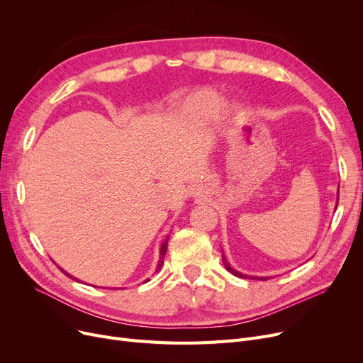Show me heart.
Returning a JSON list of instances; mask_svg holds the SVG:
<instances>
[{"mask_svg":"<svg viewBox=\"0 0 363 363\" xmlns=\"http://www.w3.org/2000/svg\"><path fill=\"white\" fill-rule=\"evenodd\" d=\"M221 99L213 89H199L184 101V112L195 119H208L217 115Z\"/></svg>","mask_w":363,"mask_h":363,"instance_id":"obj_1","label":"heart"}]
</instances>
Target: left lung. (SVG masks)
Here are the masks:
<instances>
[{
	"label": "left lung",
	"instance_id": "left-lung-1",
	"mask_svg": "<svg viewBox=\"0 0 363 363\" xmlns=\"http://www.w3.org/2000/svg\"><path fill=\"white\" fill-rule=\"evenodd\" d=\"M223 264H224V267H226V270H228V272H230L232 274L239 276V278H248V276H245V274H242V273L236 272L235 269H232V267H230V264H229V263H228V260H226V257H224V255H223ZM254 279H257V278H254ZM258 279H260V278H258ZM262 279H264V281H266V278H262Z\"/></svg>",
	"mask_w": 363,
	"mask_h": 363
}]
</instances>
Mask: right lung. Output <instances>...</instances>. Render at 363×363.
I'll list each match as a JSON object with an SVG mask.
<instances>
[{"label":"right lung","instance_id":"1","mask_svg":"<svg viewBox=\"0 0 363 363\" xmlns=\"http://www.w3.org/2000/svg\"><path fill=\"white\" fill-rule=\"evenodd\" d=\"M167 245H168V240H165V242L161 245V257H160V263H158V269H157V272L162 267V264H164V257H165V254H167ZM63 272V270H62ZM65 273V272H63ZM66 276H69V278H72L71 274H67V273H65ZM75 279V278H74Z\"/></svg>","mask_w":363,"mask_h":363}]
</instances>
